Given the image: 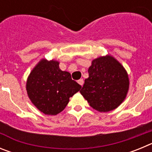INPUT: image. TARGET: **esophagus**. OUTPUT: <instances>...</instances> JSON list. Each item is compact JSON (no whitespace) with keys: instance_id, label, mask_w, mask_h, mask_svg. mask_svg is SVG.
<instances>
[{"instance_id":"34e87169","label":"esophagus","mask_w":152,"mask_h":152,"mask_svg":"<svg viewBox=\"0 0 152 152\" xmlns=\"http://www.w3.org/2000/svg\"><path fill=\"white\" fill-rule=\"evenodd\" d=\"M77 83H78L80 86H83V84H84V80H83V79H80V80H77Z\"/></svg>"}]
</instances>
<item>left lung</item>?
I'll return each instance as SVG.
<instances>
[{
  "mask_svg": "<svg viewBox=\"0 0 152 152\" xmlns=\"http://www.w3.org/2000/svg\"><path fill=\"white\" fill-rule=\"evenodd\" d=\"M88 74L80 93L93 109L109 112L124 101L129 88V75L113 56L107 55L93 60Z\"/></svg>",
  "mask_w": 152,
  "mask_h": 152,
  "instance_id": "left-lung-1",
  "label": "left lung"
}]
</instances>
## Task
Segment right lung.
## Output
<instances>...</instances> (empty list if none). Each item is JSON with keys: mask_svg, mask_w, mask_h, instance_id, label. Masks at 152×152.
<instances>
[{"mask_svg": "<svg viewBox=\"0 0 152 152\" xmlns=\"http://www.w3.org/2000/svg\"><path fill=\"white\" fill-rule=\"evenodd\" d=\"M81 86L72 80L71 74L61 71L59 61L42 58L27 77L26 90L29 100L45 115H57L68 105L69 98Z\"/></svg>", "mask_w": 152, "mask_h": 152, "instance_id": "add662e5", "label": "right lung"}]
</instances>
